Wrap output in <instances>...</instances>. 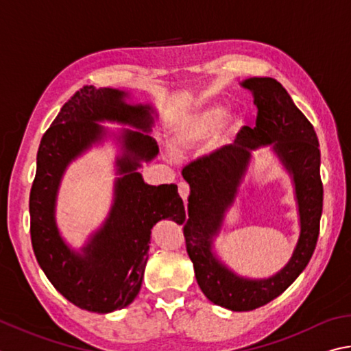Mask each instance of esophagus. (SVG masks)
Listing matches in <instances>:
<instances>
[{"label": "esophagus", "instance_id": "1", "mask_svg": "<svg viewBox=\"0 0 351 351\" xmlns=\"http://www.w3.org/2000/svg\"><path fill=\"white\" fill-rule=\"evenodd\" d=\"M178 193H180V196L184 199V202H187V197L190 195V187L187 182H180L178 184Z\"/></svg>", "mask_w": 351, "mask_h": 351}]
</instances>
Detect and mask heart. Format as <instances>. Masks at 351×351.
Segmentation results:
<instances>
[{
	"label": "heart",
	"instance_id": "heart-1",
	"mask_svg": "<svg viewBox=\"0 0 351 351\" xmlns=\"http://www.w3.org/2000/svg\"><path fill=\"white\" fill-rule=\"evenodd\" d=\"M221 106H206L187 114L178 121L171 129V149L176 154L193 149L201 144L208 135L206 152L210 155H218L227 149L242 127V119L237 114H228L224 119Z\"/></svg>",
	"mask_w": 351,
	"mask_h": 351
}]
</instances>
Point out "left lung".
Here are the masks:
<instances>
[{
  "label": "left lung",
  "mask_w": 351,
  "mask_h": 351,
  "mask_svg": "<svg viewBox=\"0 0 351 351\" xmlns=\"http://www.w3.org/2000/svg\"><path fill=\"white\" fill-rule=\"evenodd\" d=\"M241 86L253 93V103L258 107L256 127H242L233 145L182 170L190 186L189 216L182 221L184 238L197 285L213 304L233 311L263 307L301 275L319 237L324 199L319 143L310 121L276 80L248 78ZM264 145H274L293 178L302 233L291 261L281 272L267 280H247L215 258L213 238L237 194L251 152Z\"/></svg>",
  "instance_id": "8db88e82"
}]
</instances>
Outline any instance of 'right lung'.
Returning <instances> with one entry per match:
<instances>
[{
	"instance_id": "obj_1",
	"label": "right lung",
	"mask_w": 351,
	"mask_h": 351,
	"mask_svg": "<svg viewBox=\"0 0 351 351\" xmlns=\"http://www.w3.org/2000/svg\"><path fill=\"white\" fill-rule=\"evenodd\" d=\"M127 97L129 93L109 87L80 88L43 135L30 190V238L38 264L67 301L95 313L124 308L136 298L156 222L186 219L175 184L149 186L138 171L141 161H152L159 152L155 139L143 133L152 129L154 109L125 103ZM104 120L142 132H121L123 154L117 158L120 178L110 216L82 252H75L56 227V195L66 165L105 136L96 124Z\"/></svg>"
}]
</instances>
